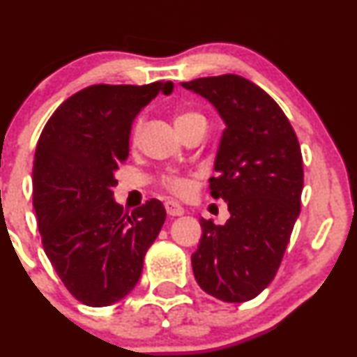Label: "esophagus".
Instances as JSON below:
<instances>
[{"instance_id": "obj_1", "label": "esophagus", "mask_w": 357, "mask_h": 357, "mask_svg": "<svg viewBox=\"0 0 357 357\" xmlns=\"http://www.w3.org/2000/svg\"><path fill=\"white\" fill-rule=\"evenodd\" d=\"M165 206H166V213L169 216H181V215H184V208L178 202H173V199H169V202L165 203Z\"/></svg>"}]
</instances>
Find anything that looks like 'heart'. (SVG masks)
Instances as JSON below:
<instances>
[{
    "label": "heart",
    "mask_w": 357,
    "mask_h": 357,
    "mask_svg": "<svg viewBox=\"0 0 357 357\" xmlns=\"http://www.w3.org/2000/svg\"><path fill=\"white\" fill-rule=\"evenodd\" d=\"M195 119H204V117L198 112H183V114H179L178 117H176V124H179V122H186V121H195ZM137 130H139V124L136 127V130H134V136L137 134ZM162 184H165V186L171 192H174V195H184V192L190 190V183H188L186 179L181 178V176H178V174L165 176V179H162Z\"/></svg>",
    "instance_id": "b5f03b06"
}]
</instances>
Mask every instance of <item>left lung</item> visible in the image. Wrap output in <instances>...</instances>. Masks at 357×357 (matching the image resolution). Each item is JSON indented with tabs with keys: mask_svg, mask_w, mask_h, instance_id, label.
Listing matches in <instances>:
<instances>
[{
	"mask_svg": "<svg viewBox=\"0 0 357 357\" xmlns=\"http://www.w3.org/2000/svg\"><path fill=\"white\" fill-rule=\"evenodd\" d=\"M181 85L225 122L210 190L230 211L225 225L199 220L192 273L210 296L247 302L273 280L301 213V146L284 110L253 82L227 73Z\"/></svg>",
	"mask_w": 357,
	"mask_h": 357,
	"instance_id": "left-lung-1",
	"label": "left lung"
}]
</instances>
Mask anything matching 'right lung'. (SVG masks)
Masks as SVG:
<instances>
[{
  "instance_id": "obj_1",
  "label": "right lung",
  "mask_w": 357,
  "mask_h": 357,
  "mask_svg": "<svg viewBox=\"0 0 357 357\" xmlns=\"http://www.w3.org/2000/svg\"><path fill=\"white\" fill-rule=\"evenodd\" d=\"M173 82L92 85L53 112L33 162V208L53 268L77 301L105 307L137 284L166 220L159 199L127 213L114 199L132 122Z\"/></svg>"
}]
</instances>
